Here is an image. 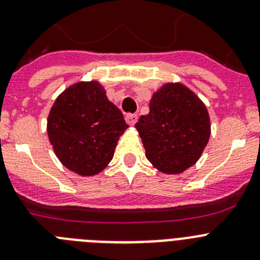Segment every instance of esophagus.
<instances>
[{
	"label": "esophagus",
	"mask_w": 260,
	"mask_h": 260,
	"mask_svg": "<svg viewBox=\"0 0 260 260\" xmlns=\"http://www.w3.org/2000/svg\"><path fill=\"white\" fill-rule=\"evenodd\" d=\"M137 121H138L137 114H127V116H126V122H127L130 126H134L135 123H137Z\"/></svg>",
	"instance_id": "esophagus-1"
}]
</instances>
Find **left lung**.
Masks as SVG:
<instances>
[{
	"label": "left lung",
	"instance_id": "obj_1",
	"mask_svg": "<svg viewBox=\"0 0 260 260\" xmlns=\"http://www.w3.org/2000/svg\"><path fill=\"white\" fill-rule=\"evenodd\" d=\"M146 157L165 174H180L198 161L211 135L208 110L189 87L164 83L153 92L150 113L135 123Z\"/></svg>",
	"mask_w": 260,
	"mask_h": 260
}]
</instances>
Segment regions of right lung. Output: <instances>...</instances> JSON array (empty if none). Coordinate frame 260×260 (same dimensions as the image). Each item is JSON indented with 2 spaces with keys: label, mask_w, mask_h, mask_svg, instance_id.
Returning a JSON list of instances; mask_svg holds the SVG:
<instances>
[{
  "label": "right lung",
  "mask_w": 260,
  "mask_h": 260,
  "mask_svg": "<svg viewBox=\"0 0 260 260\" xmlns=\"http://www.w3.org/2000/svg\"><path fill=\"white\" fill-rule=\"evenodd\" d=\"M127 127L121 110L95 79L80 80L62 91L47 121L49 142L61 164L82 177L104 171Z\"/></svg>",
  "instance_id": "1"
}]
</instances>
